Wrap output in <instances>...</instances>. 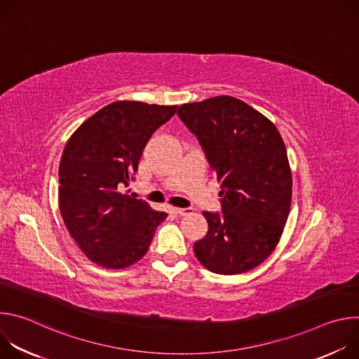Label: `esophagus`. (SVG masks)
Returning <instances> with one entry per match:
<instances>
[{
	"label": "esophagus",
	"mask_w": 359,
	"mask_h": 359,
	"mask_svg": "<svg viewBox=\"0 0 359 359\" xmlns=\"http://www.w3.org/2000/svg\"><path fill=\"white\" fill-rule=\"evenodd\" d=\"M175 213L179 216H187L191 213V208H176Z\"/></svg>",
	"instance_id": "34e87169"
}]
</instances>
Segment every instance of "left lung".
<instances>
[{"label":"left lung","mask_w":359,"mask_h":359,"mask_svg":"<svg viewBox=\"0 0 359 359\" xmlns=\"http://www.w3.org/2000/svg\"><path fill=\"white\" fill-rule=\"evenodd\" d=\"M177 116L222 187V213L203 212L209 231L194 243L196 257L217 274L252 270L276 248L290 213L292 180L281 135L233 96L184 104Z\"/></svg>","instance_id":"8db88e82"}]
</instances>
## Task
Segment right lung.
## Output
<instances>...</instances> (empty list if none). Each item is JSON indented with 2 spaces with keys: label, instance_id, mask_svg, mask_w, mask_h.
<instances>
[{
  "label": "right lung",
  "instance_id": "obj_1",
  "mask_svg": "<svg viewBox=\"0 0 359 359\" xmlns=\"http://www.w3.org/2000/svg\"><path fill=\"white\" fill-rule=\"evenodd\" d=\"M177 107L119 100L85 121L69 137L60 163V209L86 257L123 269L146 254L165 212L125 191L142 151Z\"/></svg>",
  "mask_w": 359,
  "mask_h": 359
}]
</instances>
